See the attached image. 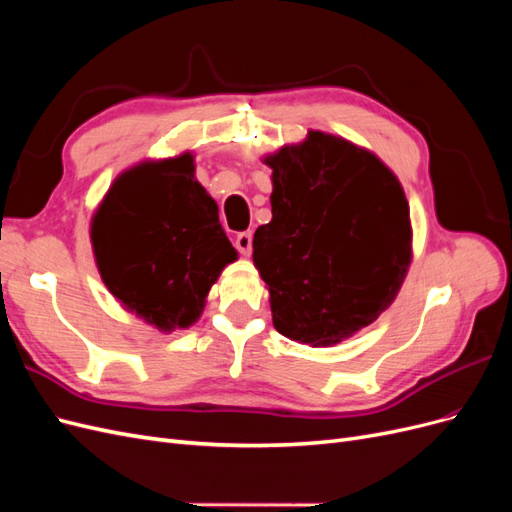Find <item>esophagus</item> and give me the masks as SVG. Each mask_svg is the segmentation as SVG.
Masks as SVG:
<instances>
[{
    "label": "esophagus",
    "instance_id": "1",
    "mask_svg": "<svg viewBox=\"0 0 512 512\" xmlns=\"http://www.w3.org/2000/svg\"><path fill=\"white\" fill-rule=\"evenodd\" d=\"M235 245H237V250H239L243 256H250V254H252V232H250V230L239 232L237 239H235Z\"/></svg>",
    "mask_w": 512,
    "mask_h": 512
}]
</instances>
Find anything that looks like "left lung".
Segmentation results:
<instances>
[{"mask_svg": "<svg viewBox=\"0 0 512 512\" xmlns=\"http://www.w3.org/2000/svg\"><path fill=\"white\" fill-rule=\"evenodd\" d=\"M265 162L273 218L252 247L275 329L314 348L339 344L374 322L404 282L406 194L374 153L331 134L309 132Z\"/></svg>", "mask_w": 512, "mask_h": 512, "instance_id": "8db88e82", "label": "left lung"}]
</instances>
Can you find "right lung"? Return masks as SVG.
Listing matches in <instances>:
<instances>
[{
	"label": "right lung",
	"mask_w": 512,
	"mask_h": 512,
	"mask_svg": "<svg viewBox=\"0 0 512 512\" xmlns=\"http://www.w3.org/2000/svg\"><path fill=\"white\" fill-rule=\"evenodd\" d=\"M91 243L113 297L160 331L196 322L209 288L237 258L190 153L117 177L91 222Z\"/></svg>",
	"instance_id": "add662e5"
}]
</instances>
